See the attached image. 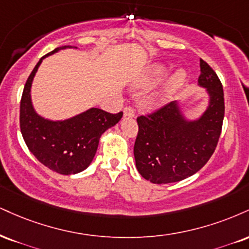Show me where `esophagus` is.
I'll return each mask as SVG.
<instances>
[{"label": "esophagus", "mask_w": 249, "mask_h": 249, "mask_svg": "<svg viewBox=\"0 0 249 249\" xmlns=\"http://www.w3.org/2000/svg\"><path fill=\"white\" fill-rule=\"evenodd\" d=\"M124 116L125 117H134V109L131 106H126L124 107Z\"/></svg>", "instance_id": "esophagus-1"}]
</instances>
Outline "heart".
<instances>
[{"mask_svg": "<svg viewBox=\"0 0 249 249\" xmlns=\"http://www.w3.org/2000/svg\"><path fill=\"white\" fill-rule=\"evenodd\" d=\"M163 73H164V70L162 67H157L153 70V74H152V76H153L154 79H158V77L163 75ZM184 80H185V74L183 71H178V73L175 74V76L173 77L172 82H170L169 90L170 91L175 90L176 88H178V87L184 82Z\"/></svg>", "mask_w": 249, "mask_h": 249, "instance_id": "heart-1", "label": "heart"}]
</instances>
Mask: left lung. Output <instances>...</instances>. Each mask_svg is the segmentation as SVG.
I'll list each match as a JSON object with an SVG mask.
<instances>
[{
    "mask_svg": "<svg viewBox=\"0 0 249 249\" xmlns=\"http://www.w3.org/2000/svg\"><path fill=\"white\" fill-rule=\"evenodd\" d=\"M198 83L208 88L210 106L202 118L182 121L175 103L137 117L134 159L138 172L155 184L173 183L194 175L212 157L223 127L225 102L219 77L199 60Z\"/></svg>",
    "mask_w": 249,
    "mask_h": 249,
    "instance_id": "left-lung-1",
    "label": "left lung"
}]
</instances>
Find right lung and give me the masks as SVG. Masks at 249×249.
Returning <instances> with one entry per match:
<instances>
[{
	"instance_id": "1",
	"label": "right lung",
	"mask_w": 249,
	"mask_h": 249,
	"mask_svg": "<svg viewBox=\"0 0 249 249\" xmlns=\"http://www.w3.org/2000/svg\"><path fill=\"white\" fill-rule=\"evenodd\" d=\"M71 46H60L50 52ZM26 80L20 98L19 126L23 139L32 154L53 172L71 175L85 170L90 164L97 151L102 133L116 125L123 117L117 113L92 107L88 111L65 122H50L34 111L30 100L32 79L41 60Z\"/></svg>"
}]
</instances>
